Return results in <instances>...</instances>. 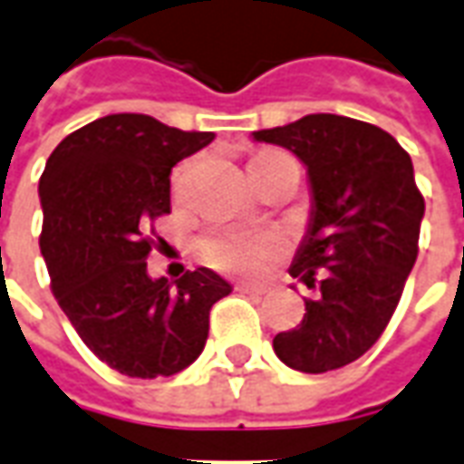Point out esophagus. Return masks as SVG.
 Here are the masks:
<instances>
[{"instance_id":"esophagus-1","label":"esophagus","mask_w":464,"mask_h":464,"mask_svg":"<svg viewBox=\"0 0 464 464\" xmlns=\"http://www.w3.org/2000/svg\"><path fill=\"white\" fill-rule=\"evenodd\" d=\"M238 291L248 293V295H266L268 288L266 285H256V283H238Z\"/></svg>"}]
</instances>
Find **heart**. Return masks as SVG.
Listing matches in <instances>:
<instances>
[{
    "mask_svg": "<svg viewBox=\"0 0 464 464\" xmlns=\"http://www.w3.org/2000/svg\"><path fill=\"white\" fill-rule=\"evenodd\" d=\"M201 253L206 261L221 271L253 276L261 273L281 253V241L271 233H218L203 238Z\"/></svg>",
    "mask_w": 464,
    "mask_h": 464,
    "instance_id": "b5f03b06",
    "label": "heart"
}]
</instances>
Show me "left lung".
Wrapping results in <instances>:
<instances>
[{"label": "left lung", "instance_id": "1", "mask_svg": "<svg viewBox=\"0 0 464 464\" xmlns=\"http://www.w3.org/2000/svg\"><path fill=\"white\" fill-rule=\"evenodd\" d=\"M253 139L288 149L308 169L311 223L288 273L308 288L321 276V295L273 350L301 372L343 368L388 328L418 258L425 198L410 153L378 126L338 114H308Z\"/></svg>", "mask_w": 464, "mask_h": 464}]
</instances>
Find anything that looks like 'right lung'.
I'll list each match as a JSON object with an SVG mask.
<instances>
[{
	"mask_svg": "<svg viewBox=\"0 0 464 464\" xmlns=\"http://www.w3.org/2000/svg\"><path fill=\"white\" fill-rule=\"evenodd\" d=\"M211 141L213 131L111 114L69 133L39 179V246L56 303L96 358L129 378L188 368L213 303L231 293L208 268L173 283L146 273L149 228L171 213V169Z\"/></svg>",
	"mask_w": 464,
	"mask_h": 464,
	"instance_id": "right-lung-1",
	"label": "right lung"
}]
</instances>
